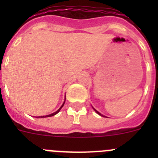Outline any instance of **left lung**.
<instances>
[{
	"label": "left lung",
	"instance_id": "1",
	"mask_svg": "<svg viewBox=\"0 0 158 158\" xmlns=\"http://www.w3.org/2000/svg\"><path fill=\"white\" fill-rule=\"evenodd\" d=\"M95 110V111H96V113H97V114H99V115H102V116H103V115H101V114H100V112H99V111H96V109H94Z\"/></svg>",
	"mask_w": 158,
	"mask_h": 158
}]
</instances>
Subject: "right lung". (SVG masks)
I'll return each mask as SVG.
<instances>
[{
    "label": "right lung",
    "instance_id": "add662e5",
    "mask_svg": "<svg viewBox=\"0 0 158 158\" xmlns=\"http://www.w3.org/2000/svg\"><path fill=\"white\" fill-rule=\"evenodd\" d=\"M64 104H65V102H64V103H63V104H62V105L61 106V107H60V108H59V109L58 110V111H55V112H54V113H52V114H51V115H43V116H39V117H37V118H45V117H51V116H53V115H56L57 113H58V112H59V111H60V110L62 109V107H63Z\"/></svg>",
    "mask_w": 158,
    "mask_h": 158
}]
</instances>
